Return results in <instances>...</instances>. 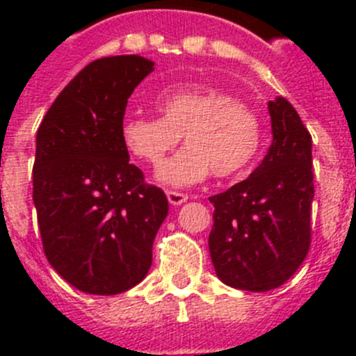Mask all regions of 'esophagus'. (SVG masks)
I'll return each instance as SVG.
<instances>
[{"label": "esophagus", "mask_w": 356, "mask_h": 356, "mask_svg": "<svg viewBox=\"0 0 356 356\" xmlns=\"http://www.w3.org/2000/svg\"><path fill=\"white\" fill-rule=\"evenodd\" d=\"M168 200H169V203H171V205H175V207H178V205H181V203H185V201L188 200V196L187 194H184V193H178V191H168Z\"/></svg>", "instance_id": "34e87169"}]
</instances>
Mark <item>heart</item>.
<instances>
[{"label": "heart", "instance_id": "1", "mask_svg": "<svg viewBox=\"0 0 356 356\" xmlns=\"http://www.w3.org/2000/svg\"><path fill=\"white\" fill-rule=\"evenodd\" d=\"M155 106L160 118H124L121 140L137 160L159 163L184 137V149L156 169L160 184L188 187L205 180L210 171L216 178H234L259 151V119L222 90L169 89L156 96Z\"/></svg>", "mask_w": 356, "mask_h": 356}]
</instances>
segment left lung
Wrapping results in <instances>:
<instances>
[{
  "label": "left lung",
  "mask_w": 356,
  "mask_h": 356,
  "mask_svg": "<svg viewBox=\"0 0 356 356\" xmlns=\"http://www.w3.org/2000/svg\"><path fill=\"white\" fill-rule=\"evenodd\" d=\"M273 143L241 184L209 197V250L217 278L234 289L267 292L284 285L310 248L312 137L294 106L267 103Z\"/></svg>",
  "instance_id": "8db88e82"
}]
</instances>
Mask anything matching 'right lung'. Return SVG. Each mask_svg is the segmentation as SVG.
Wrapping results in <instances>:
<instances>
[{"instance_id": "add662e5", "label": "right lung", "mask_w": 356, "mask_h": 356, "mask_svg": "<svg viewBox=\"0 0 356 356\" xmlns=\"http://www.w3.org/2000/svg\"><path fill=\"white\" fill-rule=\"evenodd\" d=\"M155 69L139 55L106 56L72 78L37 131L33 203L46 259L87 294L143 282L168 197L144 184L121 140L128 97Z\"/></svg>"}]
</instances>
